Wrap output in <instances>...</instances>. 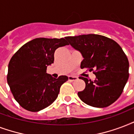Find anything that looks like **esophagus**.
<instances>
[{
  "mask_svg": "<svg viewBox=\"0 0 134 134\" xmlns=\"http://www.w3.org/2000/svg\"><path fill=\"white\" fill-rule=\"evenodd\" d=\"M68 80L70 81H75V80H77V77L76 76H72V75H70L68 76Z\"/></svg>",
  "mask_w": 134,
  "mask_h": 134,
  "instance_id": "1",
  "label": "esophagus"
}]
</instances>
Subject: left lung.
I'll use <instances>...</instances> for the list:
<instances>
[{"instance_id": "8db88e82", "label": "left lung", "mask_w": 134, "mask_h": 134, "mask_svg": "<svg viewBox=\"0 0 134 134\" xmlns=\"http://www.w3.org/2000/svg\"><path fill=\"white\" fill-rule=\"evenodd\" d=\"M66 39L83 57L80 68L90 71L95 69L94 80L80 77L86 86L77 93L79 98L96 108L113 103L122 94L129 78V64L122 47L115 40L97 34L68 36Z\"/></svg>"}]
</instances>
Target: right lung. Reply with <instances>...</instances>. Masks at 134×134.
Instances as JSON below:
<instances>
[{
    "mask_svg": "<svg viewBox=\"0 0 134 134\" xmlns=\"http://www.w3.org/2000/svg\"><path fill=\"white\" fill-rule=\"evenodd\" d=\"M65 38H36L24 44L11 58L7 81L14 99L23 108L40 111L57 99L61 86L68 77L54 78L46 70L54 63L56 49L68 44Z\"/></svg>",
    "mask_w": 134,
    "mask_h": 134,
    "instance_id": "add662e5",
    "label": "right lung"
}]
</instances>
